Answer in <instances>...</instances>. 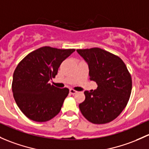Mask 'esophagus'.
Wrapping results in <instances>:
<instances>
[{
	"mask_svg": "<svg viewBox=\"0 0 149 149\" xmlns=\"http://www.w3.org/2000/svg\"><path fill=\"white\" fill-rule=\"evenodd\" d=\"M69 92H70V94H72V95H74V94H76V93H77V91H76V90H73V89H72V88L70 89Z\"/></svg>",
	"mask_w": 149,
	"mask_h": 149,
	"instance_id": "1",
	"label": "esophagus"
}]
</instances>
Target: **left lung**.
Masks as SVG:
<instances>
[{
    "label": "left lung",
    "mask_w": 149,
    "mask_h": 149,
    "mask_svg": "<svg viewBox=\"0 0 149 149\" xmlns=\"http://www.w3.org/2000/svg\"><path fill=\"white\" fill-rule=\"evenodd\" d=\"M88 63L89 76L98 84L93 91H85L79 109L88 121L104 124L116 118L126 106L132 80L126 64L118 56L99 48L78 49Z\"/></svg>",
    "instance_id": "left-lung-1"
}]
</instances>
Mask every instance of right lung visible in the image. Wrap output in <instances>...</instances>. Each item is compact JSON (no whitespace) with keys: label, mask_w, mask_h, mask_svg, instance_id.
Returning <instances> with one entry per match:
<instances>
[{"label":"right lung","mask_w":149,"mask_h":149,"mask_svg":"<svg viewBox=\"0 0 149 149\" xmlns=\"http://www.w3.org/2000/svg\"><path fill=\"white\" fill-rule=\"evenodd\" d=\"M75 49L44 46L30 53L14 70L12 91L23 113L31 120L46 122L56 116L69 93L48 83L55 78L61 63Z\"/></svg>","instance_id":"add662e5"}]
</instances>
